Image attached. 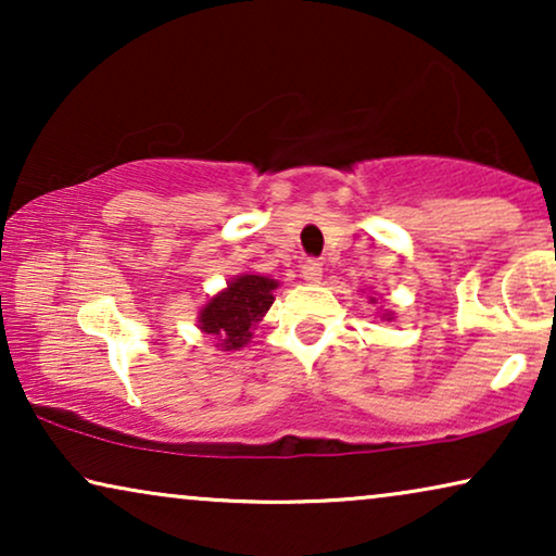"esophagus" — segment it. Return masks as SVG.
Listing matches in <instances>:
<instances>
[{"label": "esophagus", "mask_w": 556, "mask_h": 556, "mask_svg": "<svg viewBox=\"0 0 556 556\" xmlns=\"http://www.w3.org/2000/svg\"><path fill=\"white\" fill-rule=\"evenodd\" d=\"M301 273L308 283H318V280H321V273H324V263L316 261V257H308V261H303Z\"/></svg>", "instance_id": "1"}]
</instances>
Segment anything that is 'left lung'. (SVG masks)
<instances>
[{
    "instance_id": "1",
    "label": "left lung",
    "mask_w": 556,
    "mask_h": 556,
    "mask_svg": "<svg viewBox=\"0 0 556 556\" xmlns=\"http://www.w3.org/2000/svg\"><path fill=\"white\" fill-rule=\"evenodd\" d=\"M371 303H375V299H371ZM382 318H387V321H390V318H392V314H384Z\"/></svg>"
}]
</instances>
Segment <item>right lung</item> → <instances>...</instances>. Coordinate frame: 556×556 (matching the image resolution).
<instances>
[{
  "instance_id": "obj_1",
  "label": "right lung",
  "mask_w": 556,
  "mask_h": 556,
  "mask_svg": "<svg viewBox=\"0 0 556 556\" xmlns=\"http://www.w3.org/2000/svg\"><path fill=\"white\" fill-rule=\"evenodd\" d=\"M278 280L265 276H238L200 311V329L217 339L223 352H238L253 339V329L273 306Z\"/></svg>"
}]
</instances>
